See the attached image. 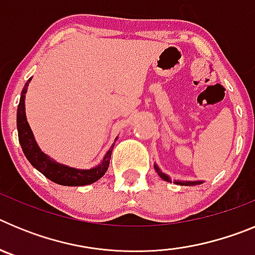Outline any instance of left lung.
Listing matches in <instances>:
<instances>
[{"label":"left lung","mask_w":255,"mask_h":255,"mask_svg":"<svg viewBox=\"0 0 255 255\" xmlns=\"http://www.w3.org/2000/svg\"><path fill=\"white\" fill-rule=\"evenodd\" d=\"M154 168H155V171H157V173H158L159 176H161V179H163L164 181H168V182H171V180H170V177L168 176H166V175H164V173H162L161 171H159V168L157 167V166H154ZM176 184H180V185H198V184H200V181H186V182H181V181H176Z\"/></svg>","instance_id":"8db88e82"}]
</instances>
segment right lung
Masks as SVG:
<instances>
[{
    "label": "right lung",
    "mask_w": 255,
    "mask_h": 255,
    "mask_svg": "<svg viewBox=\"0 0 255 255\" xmlns=\"http://www.w3.org/2000/svg\"><path fill=\"white\" fill-rule=\"evenodd\" d=\"M29 79L28 82L24 85V89L21 92V97H20V102L17 106V134H19V141L21 145V149L30 162L33 167L37 168L39 172H42L47 179L51 181L60 184V185L65 186H83L89 185L92 182H96L97 180H100L101 177L106 173L110 164V158H111V152L110 149L107 154L105 155L102 163L98 164L97 167L92 168V170H75V168L66 167L64 164H58L53 159H51L48 155L44 154L39 147L37 145L31 132L29 124L26 121L25 116V106H24V98H25L26 89H28Z\"/></svg>",
    "instance_id": "obj_1"
}]
</instances>
